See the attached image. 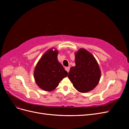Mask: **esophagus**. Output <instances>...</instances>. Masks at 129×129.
<instances>
[{
    "instance_id": "34e87169",
    "label": "esophagus",
    "mask_w": 129,
    "mask_h": 129,
    "mask_svg": "<svg viewBox=\"0 0 129 129\" xmlns=\"http://www.w3.org/2000/svg\"><path fill=\"white\" fill-rule=\"evenodd\" d=\"M65 69H66V71H67L68 73H69V70H70V67H66Z\"/></svg>"
}]
</instances>
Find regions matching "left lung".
I'll return each mask as SVG.
<instances>
[{"label":"left lung","mask_w":129,"mask_h":129,"mask_svg":"<svg viewBox=\"0 0 129 129\" xmlns=\"http://www.w3.org/2000/svg\"><path fill=\"white\" fill-rule=\"evenodd\" d=\"M75 66L70 69L68 77L80 92H88L98 84L101 77L99 65L92 54L81 48L75 53Z\"/></svg>","instance_id":"1"}]
</instances>
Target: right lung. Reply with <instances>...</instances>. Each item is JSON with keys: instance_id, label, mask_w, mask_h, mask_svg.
<instances>
[{"instance_id": "add662e5", "label": "right lung", "mask_w": 129, "mask_h": 129, "mask_svg": "<svg viewBox=\"0 0 129 129\" xmlns=\"http://www.w3.org/2000/svg\"><path fill=\"white\" fill-rule=\"evenodd\" d=\"M58 51L48 50L37 63L34 72L35 81L38 87L45 91L55 89L60 81L67 77L68 73L57 60Z\"/></svg>"}]
</instances>
